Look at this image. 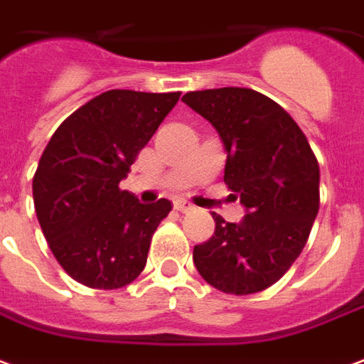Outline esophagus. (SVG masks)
I'll use <instances>...</instances> for the list:
<instances>
[{"instance_id":"34e87169","label":"esophagus","mask_w":364,"mask_h":364,"mask_svg":"<svg viewBox=\"0 0 364 364\" xmlns=\"http://www.w3.org/2000/svg\"><path fill=\"white\" fill-rule=\"evenodd\" d=\"M174 209H178V211H182V213H188V211H193L196 208H193L190 201L176 200V201H174Z\"/></svg>"}]
</instances>
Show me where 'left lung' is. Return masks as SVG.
<instances>
[{"mask_svg":"<svg viewBox=\"0 0 364 364\" xmlns=\"http://www.w3.org/2000/svg\"><path fill=\"white\" fill-rule=\"evenodd\" d=\"M182 102L215 127L227 153L225 182L244 219L213 213L215 235L193 246L209 285L252 294L285 275L309 240L320 208V168L306 135L275 100L242 87L186 92Z\"/></svg>","mask_w":364,"mask_h":364,"instance_id":"obj_1","label":"left lung"}]
</instances>
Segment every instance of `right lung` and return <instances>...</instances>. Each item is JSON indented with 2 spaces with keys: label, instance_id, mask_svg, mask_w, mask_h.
Returning <instances> with one entry per match:
<instances>
[{
  "label": "right lung",
  "instance_id": "add662e5",
  "mask_svg": "<svg viewBox=\"0 0 364 364\" xmlns=\"http://www.w3.org/2000/svg\"><path fill=\"white\" fill-rule=\"evenodd\" d=\"M178 97L102 92L63 120L42 153L33 178L36 217L60 266L87 287L129 285L147 264L171 201L141 203L118 186Z\"/></svg>",
  "mask_w": 364,
  "mask_h": 364
}]
</instances>
